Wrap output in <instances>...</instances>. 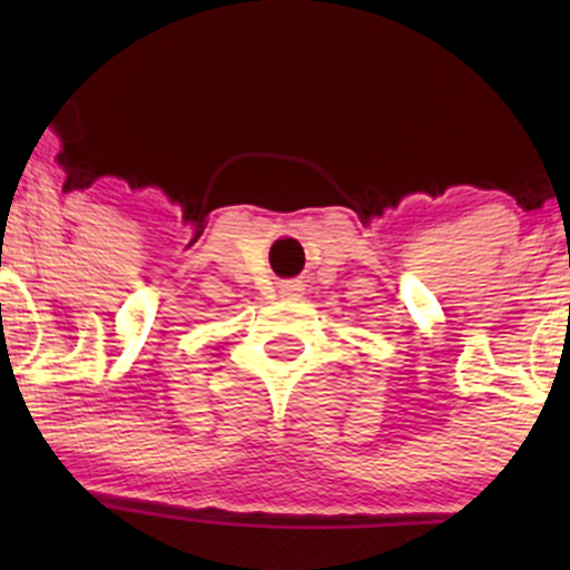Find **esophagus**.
I'll list each match as a JSON object with an SVG mask.
<instances>
[{"label":"esophagus","instance_id":"34e87169","mask_svg":"<svg viewBox=\"0 0 570 570\" xmlns=\"http://www.w3.org/2000/svg\"><path fill=\"white\" fill-rule=\"evenodd\" d=\"M301 292H303L301 281H286V284H281V295L286 297H301Z\"/></svg>","mask_w":570,"mask_h":570}]
</instances>
